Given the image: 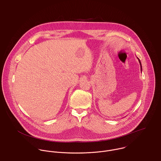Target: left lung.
Masks as SVG:
<instances>
[{
    "instance_id": "obj_1",
    "label": "left lung",
    "mask_w": 161,
    "mask_h": 161,
    "mask_svg": "<svg viewBox=\"0 0 161 161\" xmlns=\"http://www.w3.org/2000/svg\"><path fill=\"white\" fill-rule=\"evenodd\" d=\"M137 59H138V60H139V62H140V66H141V71H142V63H141V61H140V60L139 59V58H137Z\"/></svg>"
}]
</instances>
